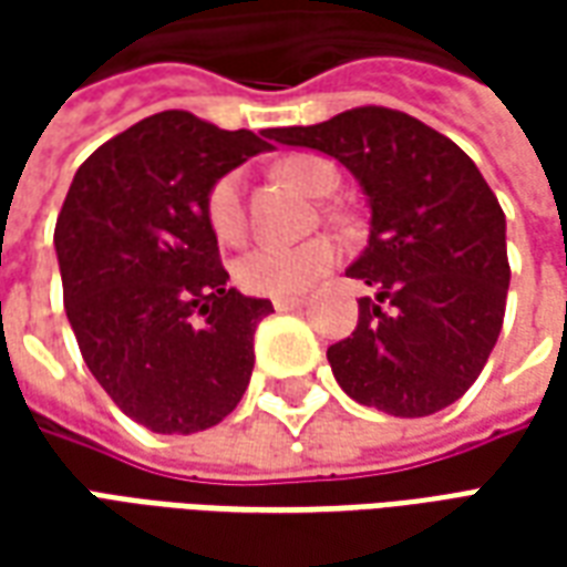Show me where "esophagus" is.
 <instances>
[{
    "mask_svg": "<svg viewBox=\"0 0 567 567\" xmlns=\"http://www.w3.org/2000/svg\"><path fill=\"white\" fill-rule=\"evenodd\" d=\"M303 303H307L303 297H276L272 300V307L279 309V312H295V309H303Z\"/></svg>",
    "mask_w": 567,
    "mask_h": 567,
    "instance_id": "34e87169",
    "label": "esophagus"
}]
</instances>
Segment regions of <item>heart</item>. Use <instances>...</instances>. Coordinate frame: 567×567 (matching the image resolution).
I'll list each match as a JSON object with an SVG mask.
<instances>
[{"mask_svg":"<svg viewBox=\"0 0 567 567\" xmlns=\"http://www.w3.org/2000/svg\"><path fill=\"white\" fill-rule=\"evenodd\" d=\"M285 178H291L307 194L324 197L337 187L333 163L316 154H295L279 163ZM206 218L212 234L221 243H239L246 234V209H243V175H221L206 199ZM340 260V243L331 236H312L307 243H258L239 255L234 264L236 282L260 297H291L316 285Z\"/></svg>","mask_w":567,"mask_h":567,"instance_id":"b5f03b06","label":"heart"}]
</instances>
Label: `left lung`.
<instances>
[{"mask_svg": "<svg viewBox=\"0 0 567 567\" xmlns=\"http://www.w3.org/2000/svg\"><path fill=\"white\" fill-rule=\"evenodd\" d=\"M270 140L343 163L368 197V246L346 276L377 295L358 300L352 337L328 349L340 389L401 419L455 404L498 340L511 285L507 221L476 163L380 105Z\"/></svg>", "mask_w": 567, "mask_h": 567, "instance_id": "left-lung-1", "label": "left lung"}]
</instances>
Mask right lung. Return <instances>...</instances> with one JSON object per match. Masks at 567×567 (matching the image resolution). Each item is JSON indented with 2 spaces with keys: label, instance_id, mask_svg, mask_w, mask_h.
<instances>
[{
  "label": "right lung",
  "instance_id": "obj_1",
  "mask_svg": "<svg viewBox=\"0 0 567 567\" xmlns=\"http://www.w3.org/2000/svg\"><path fill=\"white\" fill-rule=\"evenodd\" d=\"M267 140L161 112L100 145L69 185L54 230L69 324L96 382L154 434L218 425L248 389L272 303L230 288L206 199Z\"/></svg>",
  "mask_w": 567,
  "mask_h": 567
}]
</instances>
